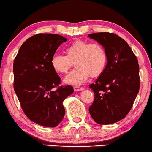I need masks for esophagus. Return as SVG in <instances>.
<instances>
[{
	"instance_id": "34e87169",
	"label": "esophagus",
	"mask_w": 152,
	"mask_h": 152,
	"mask_svg": "<svg viewBox=\"0 0 152 152\" xmlns=\"http://www.w3.org/2000/svg\"><path fill=\"white\" fill-rule=\"evenodd\" d=\"M73 88L75 91H80L84 90V88H83L82 87H80V86H74Z\"/></svg>"
}]
</instances>
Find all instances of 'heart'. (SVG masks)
<instances>
[{
	"instance_id": "obj_1",
	"label": "heart",
	"mask_w": 152,
	"mask_h": 152,
	"mask_svg": "<svg viewBox=\"0 0 152 152\" xmlns=\"http://www.w3.org/2000/svg\"><path fill=\"white\" fill-rule=\"evenodd\" d=\"M65 55L55 54L50 60L53 69L59 74L67 72L72 62L76 68L64 79L65 84L79 86L91 77L102 73L107 63L104 48L98 43L77 39L65 48Z\"/></svg>"
}]
</instances>
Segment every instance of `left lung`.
I'll return each instance as SVG.
<instances>
[{"label": "left lung", "mask_w": 152, "mask_h": 152, "mask_svg": "<svg viewBox=\"0 0 152 152\" xmlns=\"http://www.w3.org/2000/svg\"><path fill=\"white\" fill-rule=\"evenodd\" d=\"M104 48L107 66L95 83L90 85L94 101L88 111L99 124L117 122L132 109L140 88L138 59L128 43L109 32L88 34Z\"/></svg>", "instance_id": "1"}]
</instances>
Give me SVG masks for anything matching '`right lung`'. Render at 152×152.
<instances>
[{
  "label": "right lung",
  "mask_w": 152,
  "mask_h": 152,
  "mask_svg": "<svg viewBox=\"0 0 152 152\" xmlns=\"http://www.w3.org/2000/svg\"><path fill=\"white\" fill-rule=\"evenodd\" d=\"M66 41L56 34L34 35L23 43L14 61V88L20 107L31 121L43 126L55 127L61 122L63 102L74 91L71 86H59L61 79L50 64Z\"/></svg>",
  "instance_id": "add662e5"
}]
</instances>
